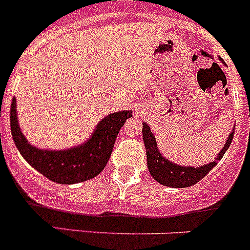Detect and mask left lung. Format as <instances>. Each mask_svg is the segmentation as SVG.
I'll list each match as a JSON object with an SVG mask.
<instances>
[{"label": "left lung", "instance_id": "8db88e82", "mask_svg": "<svg viewBox=\"0 0 250 250\" xmlns=\"http://www.w3.org/2000/svg\"><path fill=\"white\" fill-rule=\"evenodd\" d=\"M234 135V127L229 134L224 144L223 148L219 151L218 156L214 159L213 162H209L208 165H203L200 167L192 166H181V165L173 164L172 161L167 160L162 156L157 147L156 139L151 132L150 127L146 123L143 124V139L146 147V156H147V167L153 180H156L161 185L167 187H173V188H183V187L193 186L194 183L200 182L208 172H209L218 161L223 157L226 151L230 146Z\"/></svg>", "mask_w": 250, "mask_h": 250}]
</instances>
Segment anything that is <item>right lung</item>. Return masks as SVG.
Listing matches in <instances>:
<instances>
[{"label":"right lung","mask_w":250,"mask_h":250,"mask_svg":"<svg viewBox=\"0 0 250 250\" xmlns=\"http://www.w3.org/2000/svg\"><path fill=\"white\" fill-rule=\"evenodd\" d=\"M11 132L21 155L48 180L62 185L84 182L99 175L106 166L114 148L116 136L131 110L109 114L94 129L93 134L82 145L67 150H42L31 145L18 125L16 98L11 104Z\"/></svg>","instance_id":"obj_1"}]
</instances>
